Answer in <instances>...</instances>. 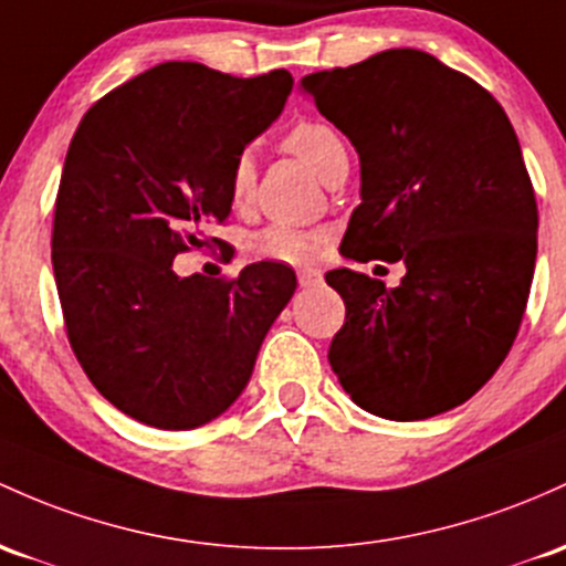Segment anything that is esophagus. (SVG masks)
<instances>
[{"instance_id":"obj_1","label":"esophagus","mask_w":566,"mask_h":566,"mask_svg":"<svg viewBox=\"0 0 566 566\" xmlns=\"http://www.w3.org/2000/svg\"><path fill=\"white\" fill-rule=\"evenodd\" d=\"M297 284H301L303 290L319 287V284H322V273H319V271H303V273H297Z\"/></svg>"}]
</instances>
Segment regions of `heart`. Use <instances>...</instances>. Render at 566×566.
<instances>
[{
    "label": "heart",
    "instance_id": "obj_1",
    "mask_svg": "<svg viewBox=\"0 0 566 566\" xmlns=\"http://www.w3.org/2000/svg\"><path fill=\"white\" fill-rule=\"evenodd\" d=\"M284 150L297 155L303 164L312 169L319 179H331L344 164H349L346 145L333 126L322 120H297L282 139ZM254 190V166L250 155H241L233 164L231 179H228V196L235 209H244L250 203ZM327 235L322 231H308L297 226H276L263 228L247 239V254L254 260H271V263L284 265H308L325 250Z\"/></svg>",
    "mask_w": 566,
    "mask_h": 566
}]
</instances>
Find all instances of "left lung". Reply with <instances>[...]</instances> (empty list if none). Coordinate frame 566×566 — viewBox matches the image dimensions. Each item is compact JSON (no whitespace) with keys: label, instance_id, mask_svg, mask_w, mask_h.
<instances>
[{"label":"left lung","instance_id":"1","mask_svg":"<svg viewBox=\"0 0 566 566\" xmlns=\"http://www.w3.org/2000/svg\"><path fill=\"white\" fill-rule=\"evenodd\" d=\"M301 91L359 155L340 254L406 265L397 287L325 273L346 303L333 374L381 419L451 411L507 357L535 276L537 203L518 136L492 93L413 48L306 74Z\"/></svg>","mask_w":566,"mask_h":566}]
</instances>
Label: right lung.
<instances>
[{"instance_id": "obj_1", "label": "right lung", "mask_w": 566, "mask_h": 566, "mask_svg": "<svg viewBox=\"0 0 566 566\" xmlns=\"http://www.w3.org/2000/svg\"><path fill=\"white\" fill-rule=\"evenodd\" d=\"M290 91L284 70L241 80L166 61L74 132L55 198V287L93 387L142 424L196 430L226 413L295 293V271L269 260L233 282L171 269L228 220L233 164Z\"/></svg>"}]
</instances>
